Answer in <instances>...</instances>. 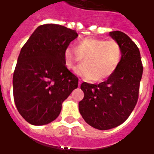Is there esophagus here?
Instances as JSON below:
<instances>
[{"label": "esophagus", "mask_w": 154, "mask_h": 154, "mask_svg": "<svg viewBox=\"0 0 154 154\" xmlns=\"http://www.w3.org/2000/svg\"><path fill=\"white\" fill-rule=\"evenodd\" d=\"M82 82V80H81V79H79V82H78V86H81Z\"/></svg>", "instance_id": "1"}]
</instances>
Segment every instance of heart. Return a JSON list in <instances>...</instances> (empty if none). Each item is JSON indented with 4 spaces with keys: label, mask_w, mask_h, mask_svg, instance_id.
I'll list each match as a JSON object with an SVG mask.
<instances>
[{
    "label": "heart",
    "mask_w": 154,
    "mask_h": 154,
    "mask_svg": "<svg viewBox=\"0 0 154 154\" xmlns=\"http://www.w3.org/2000/svg\"><path fill=\"white\" fill-rule=\"evenodd\" d=\"M84 58V63L77 67L75 73L87 80L101 81L111 76L119 67L122 49L114 39L86 38L80 40L75 48L64 51V63L68 69H74Z\"/></svg>",
    "instance_id": "heart-1"
}]
</instances>
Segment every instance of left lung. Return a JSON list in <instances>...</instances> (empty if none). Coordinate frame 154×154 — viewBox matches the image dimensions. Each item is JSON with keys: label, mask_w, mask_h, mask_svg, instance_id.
Segmentation results:
<instances>
[{"label": "left lung", "mask_w": 154, "mask_h": 154, "mask_svg": "<svg viewBox=\"0 0 154 154\" xmlns=\"http://www.w3.org/2000/svg\"><path fill=\"white\" fill-rule=\"evenodd\" d=\"M109 35L121 47V62L106 82L82 83L84 98L78 104L84 120L100 130L120 125L130 116L138 101L143 69L139 48L131 38L121 31Z\"/></svg>", "instance_id": "obj_1"}]
</instances>
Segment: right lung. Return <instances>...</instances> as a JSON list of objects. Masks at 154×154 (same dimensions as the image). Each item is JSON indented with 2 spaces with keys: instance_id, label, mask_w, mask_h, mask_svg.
I'll return each mask as SVG.
<instances>
[{
  "instance_id": "1",
  "label": "right lung",
  "mask_w": 154,
  "mask_h": 154,
  "mask_svg": "<svg viewBox=\"0 0 154 154\" xmlns=\"http://www.w3.org/2000/svg\"><path fill=\"white\" fill-rule=\"evenodd\" d=\"M77 33L63 25L38 26L22 47L13 75L19 113L33 125L57 119L62 104L77 88L78 78L64 63V51Z\"/></svg>"
}]
</instances>
